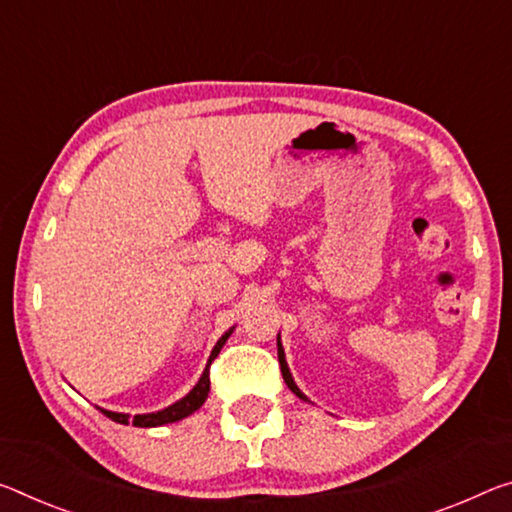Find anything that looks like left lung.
I'll return each mask as SVG.
<instances>
[{
  "label": "left lung",
  "instance_id": "8db88e82",
  "mask_svg": "<svg viewBox=\"0 0 512 512\" xmlns=\"http://www.w3.org/2000/svg\"><path fill=\"white\" fill-rule=\"evenodd\" d=\"M278 360H280V371H282V378H285V383H287V387L291 389V392H294L296 396H300V399H305L303 396V392H300V389L296 387V383H294V378H291V373H289V367H287V360H285V351H282V344H280V339H278ZM307 401V399H305Z\"/></svg>",
  "mask_w": 512,
  "mask_h": 512
}]
</instances>
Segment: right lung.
<instances>
[{
	"label": "right lung",
	"instance_id": "right-lung-1",
	"mask_svg": "<svg viewBox=\"0 0 512 512\" xmlns=\"http://www.w3.org/2000/svg\"><path fill=\"white\" fill-rule=\"evenodd\" d=\"M232 332V330H230ZM230 332H225V335L218 339V344L214 346L212 355H209V362L205 371H202V376L198 380V385L191 389L189 394L184 396L182 401H177L173 405H168L166 410L161 412H152V415H136V417H129V415H123V412H111V410H102L104 415H107L109 419L118 421V424H134L139 428H154V426H164V424H173V421H180L184 417H189L196 412L202 403L207 401V394H209V367H212V362L218 353H221V348L225 344V339L230 337Z\"/></svg>",
	"mask_w": 512,
	"mask_h": 512
}]
</instances>
